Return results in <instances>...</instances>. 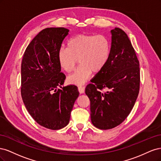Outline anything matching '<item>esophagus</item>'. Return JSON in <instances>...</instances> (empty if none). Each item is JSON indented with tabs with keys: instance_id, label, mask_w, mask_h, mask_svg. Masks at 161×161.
Instances as JSON below:
<instances>
[{
	"instance_id": "esophagus-1",
	"label": "esophagus",
	"mask_w": 161,
	"mask_h": 161,
	"mask_svg": "<svg viewBox=\"0 0 161 161\" xmlns=\"http://www.w3.org/2000/svg\"><path fill=\"white\" fill-rule=\"evenodd\" d=\"M78 89H79V91L80 94L84 93L85 92V87L84 86H79V88H78Z\"/></svg>"
}]
</instances>
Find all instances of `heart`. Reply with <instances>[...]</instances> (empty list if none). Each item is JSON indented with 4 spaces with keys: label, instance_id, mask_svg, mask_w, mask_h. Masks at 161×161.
Returning <instances> with one entry per match:
<instances>
[{
    "label": "heart",
    "instance_id": "heart-1",
    "mask_svg": "<svg viewBox=\"0 0 161 161\" xmlns=\"http://www.w3.org/2000/svg\"><path fill=\"white\" fill-rule=\"evenodd\" d=\"M67 47L58 51V60L63 70L70 72L75 69L79 60L80 65L68 77V81L73 85H83L92 71L101 72L110 58V42L103 35L79 34L70 39Z\"/></svg>",
    "mask_w": 161,
    "mask_h": 161
}]
</instances>
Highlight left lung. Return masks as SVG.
Returning a JSON list of instances; mask_svg holds the SVG:
<instances>
[{
  "label": "left lung",
  "mask_w": 161,
  "mask_h": 161,
  "mask_svg": "<svg viewBox=\"0 0 161 161\" xmlns=\"http://www.w3.org/2000/svg\"><path fill=\"white\" fill-rule=\"evenodd\" d=\"M110 58L85 93L91 102L92 124L101 130L118 126L132 109L140 89V64L129 37L122 30H111ZM105 88L107 91L101 93Z\"/></svg>",
  "instance_id": "obj_1"
}]
</instances>
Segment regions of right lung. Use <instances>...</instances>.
Returning <instances> with one entry per match:
<instances>
[{"label": "right lung", "instance_id": "obj_1", "mask_svg": "<svg viewBox=\"0 0 161 161\" xmlns=\"http://www.w3.org/2000/svg\"><path fill=\"white\" fill-rule=\"evenodd\" d=\"M69 30L46 28L28 45L21 62V97L29 114L43 127L56 130L69 123L79 92L76 86H64L58 52Z\"/></svg>", "mask_w": 161, "mask_h": 161}]
</instances>
